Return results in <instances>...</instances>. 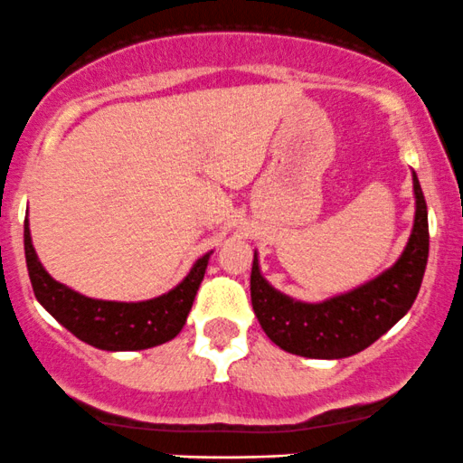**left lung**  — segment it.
<instances>
[{
	"label": "left lung",
	"mask_w": 463,
	"mask_h": 463,
	"mask_svg": "<svg viewBox=\"0 0 463 463\" xmlns=\"http://www.w3.org/2000/svg\"><path fill=\"white\" fill-rule=\"evenodd\" d=\"M413 176L415 214L411 236L392 267L370 282L324 301H301L269 282L253 251L251 304L275 345L306 358H345L370 347L398 324L418 298L429 260V212Z\"/></svg>",
	"instance_id": "1"
}]
</instances>
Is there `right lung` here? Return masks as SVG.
<instances>
[{
	"label": "right lung",
	"instance_id": "right-lung-1",
	"mask_svg": "<svg viewBox=\"0 0 463 463\" xmlns=\"http://www.w3.org/2000/svg\"><path fill=\"white\" fill-rule=\"evenodd\" d=\"M24 249L36 301L71 335L107 352L148 350L173 341L188 321L196 290L214 253H203L168 293L142 301H113L87 298L52 278L34 251L28 216L24 222Z\"/></svg>",
	"mask_w": 463,
	"mask_h": 463
}]
</instances>
